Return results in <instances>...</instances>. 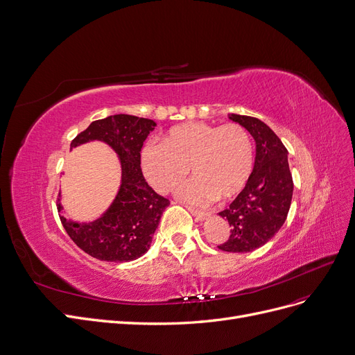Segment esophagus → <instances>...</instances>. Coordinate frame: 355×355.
Segmentation results:
<instances>
[{
  "instance_id": "esophagus-1",
  "label": "esophagus",
  "mask_w": 355,
  "mask_h": 355,
  "mask_svg": "<svg viewBox=\"0 0 355 355\" xmlns=\"http://www.w3.org/2000/svg\"><path fill=\"white\" fill-rule=\"evenodd\" d=\"M189 211L191 212V215L196 218V220L198 222H202V220L207 219V216H209V214L202 212V211H196V209H191V207H189Z\"/></svg>"
}]
</instances>
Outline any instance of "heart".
<instances>
[{"label": "heart", "instance_id": "heart-1", "mask_svg": "<svg viewBox=\"0 0 355 355\" xmlns=\"http://www.w3.org/2000/svg\"><path fill=\"white\" fill-rule=\"evenodd\" d=\"M254 153L250 135L239 124L212 125L184 123L169 128L162 143H148L141 150V169L157 193L177 190L184 202L206 206L240 194L253 173Z\"/></svg>", "mask_w": 355, "mask_h": 355}]
</instances>
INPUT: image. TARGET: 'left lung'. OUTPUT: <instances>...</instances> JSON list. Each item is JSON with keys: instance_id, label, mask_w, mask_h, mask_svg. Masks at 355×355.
<instances>
[{"instance_id": "8db88e82", "label": "left lung", "mask_w": 355, "mask_h": 355, "mask_svg": "<svg viewBox=\"0 0 355 355\" xmlns=\"http://www.w3.org/2000/svg\"><path fill=\"white\" fill-rule=\"evenodd\" d=\"M228 118L252 135L256 157L247 186L228 209L218 214L231 227L230 239L218 248L248 253L265 245L281 230L290 212L294 184L288 150L272 128L253 116L230 114Z\"/></svg>"}]
</instances>
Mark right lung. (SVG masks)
Wrapping results in <instances>:
<instances>
[{
	"instance_id": "right-lung-1",
	"label": "right lung",
	"mask_w": 355,
	"mask_h": 355,
	"mask_svg": "<svg viewBox=\"0 0 355 355\" xmlns=\"http://www.w3.org/2000/svg\"><path fill=\"white\" fill-rule=\"evenodd\" d=\"M155 127L156 123L148 118L116 114L94 121L71 141V149L89 141L108 144L121 166L120 187L99 218L77 222L60 216L70 239L92 257L123 263L149 250L153 234L169 205L168 199L148 186L140 168L143 141ZM58 212H62L60 199Z\"/></svg>"
}]
</instances>
